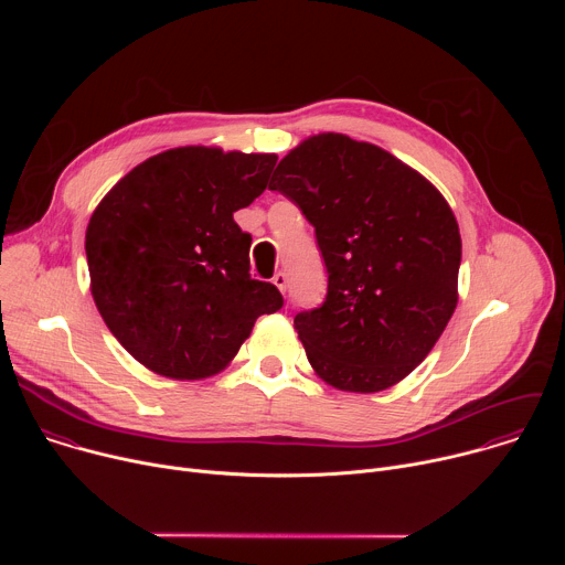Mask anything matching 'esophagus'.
I'll list each match as a JSON object with an SVG mask.
<instances>
[{"label": "esophagus", "mask_w": 565, "mask_h": 565, "mask_svg": "<svg viewBox=\"0 0 565 565\" xmlns=\"http://www.w3.org/2000/svg\"><path fill=\"white\" fill-rule=\"evenodd\" d=\"M273 284L281 290V292H286V284H288V279H286V273H277L275 277H273Z\"/></svg>", "instance_id": "1"}]
</instances>
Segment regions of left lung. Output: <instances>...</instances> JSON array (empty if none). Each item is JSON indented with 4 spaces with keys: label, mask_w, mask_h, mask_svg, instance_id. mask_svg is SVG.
Wrapping results in <instances>:
<instances>
[{
    "label": "left lung",
    "mask_w": 565,
    "mask_h": 565,
    "mask_svg": "<svg viewBox=\"0 0 565 565\" xmlns=\"http://www.w3.org/2000/svg\"><path fill=\"white\" fill-rule=\"evenodd\" d=\"M315 227L327 299L295 315L315 373L375 393L407 377L458 303L460 232L445 196L377 145L319 134L281 158L270 181Z\"/></svg>",
    "instance_id": "left-lung-1"
}]
</instances>
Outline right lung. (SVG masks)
Returning a JSON list of instances; mask_svg holds the SVG:
<instances>
[{
  "label": "right lung",
  "mask_w": 565,
  "mask_h": 565,
  "mask_svg": "<svg viewBox=\"0 0 565 565\" xmlns=\"http://www.w3.org/2000/svg\"><path fill=\"white\" fill-rule=\"evenodd\" d=\"M275 153L177 147L147 158L87 225L92 295L114 338L149 371L203 380L238 353L277 286L250 277L253 236L234 223L266 188Z\"/></svg>",
  "instance_id": "add662e5"
}]
</instances>
